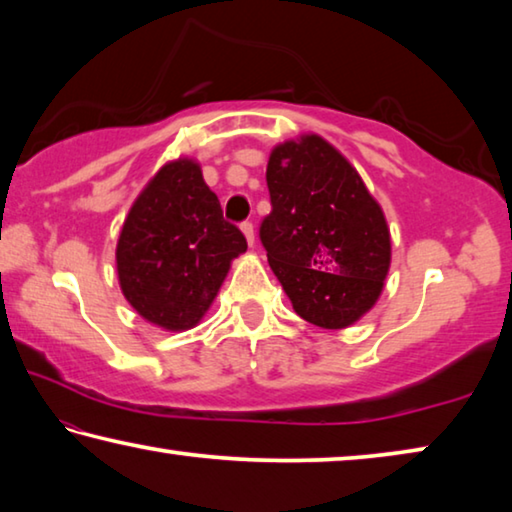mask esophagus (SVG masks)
<instances>
[{"mask_svg":"<svg viewBox=\"0 0 512 512\" xmlns=\"http://www.w3.org/2000/svg\"><path fill=\"white\" fill-rule=\"evenodd\" d=\"M241 232H244V235H246L248 244L253 246L255 244V225L250 223V221H244V223H241Z\"/></svg>","mask_w":512,"mask_h":512,"instance_id":"34e87169","label":"esophagus"}]
</instances>
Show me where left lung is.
<instances>
[{"label": "left lung", "mask_w": 512, "mask_h": 512, "mask_svg": "<svg viewBox=\"0 0 512 512\" xmlns=\"http://www.w3.org/2000/svg\"><path fill=\"white\" fill-rule=\"evenodd\" d=\"M266 185L271 212L259 239L296 314L325 329L352 325L377 302L391 266L381 207L318 135L275 146Z\"/></svg>", "instance_id": "left-lung-1"}]
</instances>
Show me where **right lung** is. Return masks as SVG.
<instances>
[{
    "label": "right lung",
    "instance_id": "add662e5",
    "mask_svg": "<svg viewBox=\"0 0 512 512\" xmlns=\"http://www.w3.org/2000/svg\"><path fill=\"white\" fill-rule=\"evenodd\" d=\"M248 248L223 219L216 194L192 160L164 164L128 212L117 244L126 300L171 332L194 327L210 309L230 262Z\"/></svg>",
    "mask_w": 512,
    "mask_h": 512
}]
</instances>
